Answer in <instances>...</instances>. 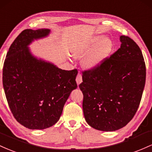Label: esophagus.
Segmentation results:
<instances>
[{"instance_id":"esophagus-1","label":"esophagus","mask_w":152,"mask_h":152,"mask_svg":"<svg viewBox=\"0 0 152 152\" xmlns=\"http://www.w3.org/2000/svg\"><path fill=\"white\" fill-rule=\"evenodd\" d=\"M76 82H77V85H80V83L83 82V78H82V75L80 73H78L77 75V77H76Z\"/></svg>"}]
</instances>
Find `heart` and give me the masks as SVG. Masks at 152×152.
<instances>
[{
	"instance_id": "b5f03b06",
	"label": "heart",
	"mask_w": 152,
	"mask_h": 152,
	"mask_svg": "<svg viewBox=\"0 0 152 152\" xmlns=\"http://www.w3.org/2000/svg\"><path fill=\"white\" fill-rule=\"evenodd\" d=\"M113 48V42L109 37L103 39L102 36H95L81 52L83 54H88L93 51L85 60V67L93 69L101 64L105 58L108 57Z\"/></svg>"
}]
</instances>
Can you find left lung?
<instances>
[{"label":"left lung","instance_id":"1","mask_svg":"<svg viewBox=\"0 0 152 152\" xmlns=\"http://www.w3.org/2000/svg\"><path fill=\"white\" fill-rule=\"evenodd\" d=\"M121 47L98 67L83 72V108L87 123L99 131H114L133 118L140 104L146 65L139 46L121 36Z\"/></svg>","mask_w":152,"mask_h":152}]
</instances>
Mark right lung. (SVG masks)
<instances>
[{
    "label": "right lung",
    "instance_id": "obj_1",
    "mask_svg": "<svg viewBox=\"0 0 152 152\" xmlns=\"http://www.w3.org/2000/svg\"><path fill=\"white\" fill-rule=\"evenodd\" d=\"M50 30L25 29L10 47L3 68V85L16 120L29 129L54 125L71 92L77 88V69L64 70L38 59L28 46Z\"/></svg>",
    "mask_w": 152,
    "mask_h": 152
}]
</instances>
